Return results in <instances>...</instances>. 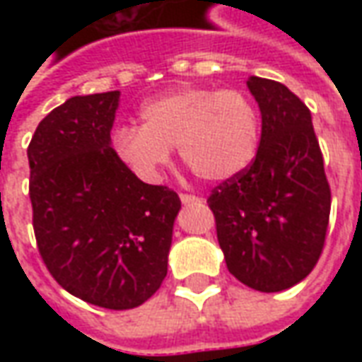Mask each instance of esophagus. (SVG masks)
Segmentation results:
<instances>
[{
  "label": "esophagus",
  "instance_id": "obj_1",
  "mask_svg": "<svg viewBox=\"0 0 362 362\" xmlns=\"http://www.w3.org/2000/svg\"><path fill=\"white\" fill-rule=\"evenodd\" d=\"M182 204H194V202H199V197L192 196V194H180Z\"/></svg>",
  "mask_w": 362,
  "mask_h": 362
}]
</instances>
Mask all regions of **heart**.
<instances>
[{"instance_id":"heart-1","label":"heart","mask_w":362,"mask_h":362,"mask_svg":"<svg viewBox=\"0 0 362 362\" xmlns=\"http://www.w3.org/2000/svg\"><path fill=\"white\" fill-rule=\"evenodd\" d=\"M141 126H119L112 145L145 182H157L178 145L184 165L207 182L244 173L259 147V114L243 90L178 87L139 108Z\"/></svg>"}]
</instances>
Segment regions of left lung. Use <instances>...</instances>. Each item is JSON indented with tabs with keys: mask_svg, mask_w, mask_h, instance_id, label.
<instances>
[{
	"mask_svg": "<svg viewBox=\"0 0 362 362\" xmlns=\"http://www.w3.org/2000/svg\"><path fill=\"white\" fill-rule=\"evenodd\" d=\"M246 85L262 112L258 153L207 204L228 272L246 287L277 293L316 266L332 192L306 104L283 83L250 77Z\"/></svg>",
	"mask_w": 362,
	"mask_h": 362,
	"instance_id": "left-lung-1",
	"label": "left lung"
}]
</instances>
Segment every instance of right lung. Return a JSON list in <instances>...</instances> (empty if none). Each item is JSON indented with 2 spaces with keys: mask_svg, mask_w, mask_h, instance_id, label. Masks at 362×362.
Here are the masks:
<instances>
[{
  "mask_svg": "<svg viewBox=\"0 0 362 362\" xmlns=\"http://www.w3.org/2000/svg\"><path fill=\"white\" fill-rule=\"evenodd\" d=\"M119 90L71 96L38 124L27 155L42 262L67 293L127 310L166 277L180 197L135 176L110 147Z\"/></svg>",
  "mask_w": 362,
  "mask_h": 362,
  "instance_id": "right-lung-1",
  "label": "right lung"
}]
</instances>
